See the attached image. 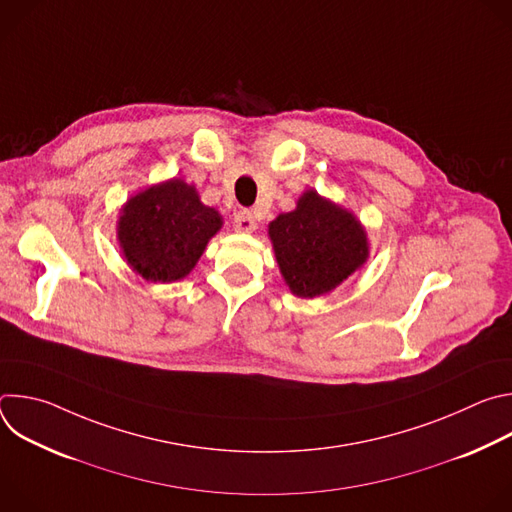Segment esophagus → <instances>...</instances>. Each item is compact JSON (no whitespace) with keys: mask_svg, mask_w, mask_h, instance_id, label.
I'll return each instance as SVG.
<instances>
[{"mask_svg":"<svg viewBox=\"0 0 512 512\" xmlns=\"http://www.w3.org/2000/svg\"><path fill=\"white\" fill-rule=\"evenodd\" d=\"M257 229V221L251 210H241L235 214V231L237 233H253Z\"/></svg>","mask_w":512,"mask_h":512,"instance_id":"1","label":"esophagus"}]
</instances>
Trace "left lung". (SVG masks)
I'll list each match as a JSON object with an SVG mask.
<instances>
[{
	"instance_id": "obj_1",
	"label": "left lung",
	"mask_w": 512,
	"mask_h": 512,
	"mask_svg": "<svg viewBox=\"0 0 512 512\" xmlns=\"http://www.w3.org/2000/svg\"><path fill=\"white\" fill-rule=\"evenodd\" d=\"M267 235L285 285L308 300L330 294L367 263L371 251L356 214L314 188L298 198L294 210L277 214Z\"/></svg>"
}]
</instances>
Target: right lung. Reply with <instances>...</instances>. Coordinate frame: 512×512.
Masks as SVG:
<instances>
[{"mask_svg":"<svg viewBox=\"0 0 512 512\" xmlns=\"http://www.w3.org/2000/svg\"><path fill=\"white\" fill-rule=\"evenodd\" d=\"M223 225L221 212L200 200L194 184L170 178L127 198L119 208L117 241L135 275L174 283L196 267Z\"/></svg>","mask_w":512,"mask_h":512,"instance_id":"right-lung-1","label":"right lung"}]
</instances>
